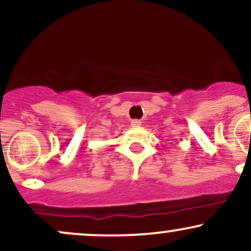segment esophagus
<instances>
[{"label": "esophagus", "mask_w": 251, "mask_h": 251, "mask_svg": "<svg viewBox=\"0 0 251 251\" xmlns=\"http://www.w3.org/2000/svg\"><path fill=\"white\" fill-rule=\"evenodd\" d=\"M142 125V122L140 120H132L131 122V126H133V127H138V126Z\"/></svg>", "instance_id": "obj_1"}]
</instances>
